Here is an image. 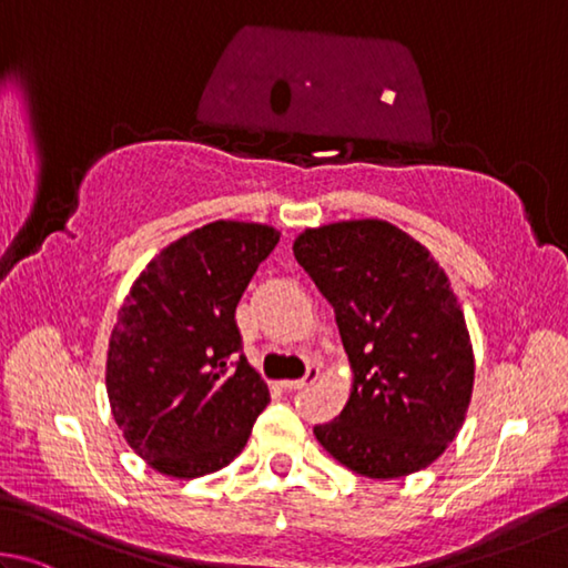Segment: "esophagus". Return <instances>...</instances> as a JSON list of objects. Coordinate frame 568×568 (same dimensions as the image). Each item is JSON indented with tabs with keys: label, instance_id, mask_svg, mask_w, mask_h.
<instances>
[{
	"label": "esophagus",
	"instance_id": "34e87169",
	"mask_svg": "<svg viewBox=\"0 0 568 568\" xmlns=\"http://www.w3.org/2000/svg\"><path fill=\"white\" fill-rule=\"evenodd\" d=\"M316 379H320V364H312L302 379L284 382L282 386H284V389H290V392H300V389H306V386H312Z\"/></svg>",
	"mask_w": 568,
	"mask_h": 568
}]
</instances>
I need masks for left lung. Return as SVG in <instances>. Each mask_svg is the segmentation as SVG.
<instances>
[{"label": "left lung", "instance_id": "8db88e82", "mask_svg": "<svg viewBox=\"0 0 568 568\" xmlns=\"http://www.w3.org/2000/svg\"><path fill=\"white\" fill-rule=\"evenodd\" d=\"M294 256L332 304L354 369L349 402L314 426L316 439L372 479L426 469L459 434L474 389L449 278L419 242L379 219L306 229Z\"/></svg>", "mask_w": 568, "mask_h": 568}]
</instances>
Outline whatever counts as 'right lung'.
Returning <instances> with one entry per match:
<instances>
[{"label":"right lung","mask_w":568,"mask_h":568,"mask_svg":"<svg viewBox=\"0 0 568 568\" xmlns=\"http://www.w3.org/2000/svg\"><path fill=\"white\" fill-rule=\"evenodd\" d=\"M276 242L272 226L212 222L169 244L129 290L109 339L106 394L152 469L196 479L246 446L268 389L242 354L234 314Z\"/></svg>","instance_id":"1"}]
</instances>
